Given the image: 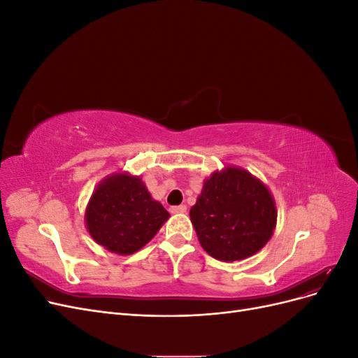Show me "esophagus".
Masks as SVG:
<instances>
[{
	"instance_id": "34e87169",
	"label": "esophagus",
	"mask_w": 358,
	"mask_h": 358,
	"mask_svg": "<svg viewBox=\"0 0 358 358\" xmlns=\"http://www.w3.org/2000/svg\"><path fill=\"white\" fill-rule=\"evenodd\" d=\"M171 213H185L187 212V206L185 204H180V206H173L170 208Z\"/></svg>"
}]
</instances>
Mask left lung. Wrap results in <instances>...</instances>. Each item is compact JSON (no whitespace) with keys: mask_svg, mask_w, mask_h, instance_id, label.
I'll return each mask as SVG.
<instances>
[{"mask_svg":"<svg viewBox=\"0 0 358 358\" xmlns=\"http://www.w3.org/2000/svg\"><path fill=\"white\" fill-rule=\"evenodd\" d=\"M189 216L206 252L236 262L257 254L270 241L278 212L262 180L243 169L225 167L204 180Z\"/></svg>","mask_w":358,"mask_h":358,"instance_id":"obj_1","label":"left lung"}]
</instances>
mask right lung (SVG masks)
Segmentation results:
<instances>
[{
	"mask_svg": "<svg viewBox=\"0 0 358 358\" xmlns=\"http://www.w3.org/2000/svg\"><path fill=\"white\" fill-rule=\"evenodd\" d=\"M170 213L150 197L138 176L115 173L99 183L85 212L92 239L107 251L129 255L158 233Z\"/></svg>",
	"mask_w": 358,
	"mask_h": 358,
	"instance_id": "1",
	"label": "right lung"
}]
</instances>
